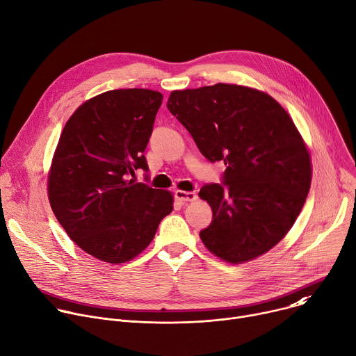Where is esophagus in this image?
I'll use <instances>...</instances> for the list:
<instances>
[{
    "label": "esophagus",
    "instance_id": "obj_1",
    "mask_svg": "<svg viewBox=\"0 0 356 356\" xmlns=\"http://www.w3.org/2000/svg\"><path fill=\"white\" fill-rule=\"evenodd\" d=\"M175 196L179 202H195L197 200V195L195 191H186V190H176Z\"/></svg>",
    "mask_w": 356,
    "mask_h": 356
}]
</instances>
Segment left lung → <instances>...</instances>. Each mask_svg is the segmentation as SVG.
I'll use <instances>...</instances> for the list:
<instances>
[{
    "label": "left lung",
    "mask_w": 356,
    "mask_h": 356,
    "mask_svg": "<svg viewBox=\"0 0 356 356\" xmlns=\"http://www.w3.org/2000/svg\"><path fill=\"white\" fill-rule=\"evenodd\" d=\"M169 111L210 161H224V184L199 196L213 211L204 247L230 264L254 260L293 227L312 179L309 150L288 112L268 93L216 83L173 90Z\"/></svg>",
    "instance_id": "8db88e82"
}]
</instances>
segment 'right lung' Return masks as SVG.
<instances>
[{"label": "right lung", "mask_w": 356, "mask_h": 356, "mask_svg": "<svg viewBox=\"0 0 356 356\" xmlns=\"http://www.w3.org/2000/svg\"><path fill=\"white\" fill-rule=\"evenodd\" d=\"M163 95L113 89L85 101L59 136L48 199L59 224L89 255L109 264L134 260L173 210L169 190L136 183Z\"/></svg>", "instance_id": "obj_1"}]
</instances>
